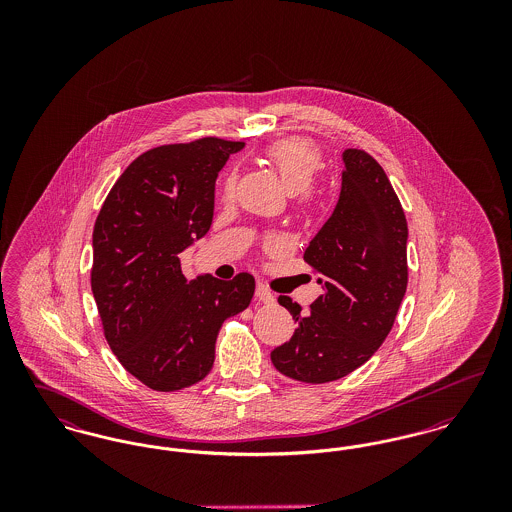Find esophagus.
I'll list each match as a JSON object with an SVG mask.
<instances>
[{
	"mask_svg": "<svg viewBox=\"0 0 512 512\" xmlns=\"http://www.w3.org/2000/svg\"><path fill=\"white\" fill-rule=\"evenodd\" d=\"M255 295H257V299H259V301H263V303H272V301H274V295H272V292L268 290L265 284H261V282L257 284Z\"/></svg>",
	"mask_w": 512,
	"mask_h": 512,
	"instance_id": "obj_1",
	"label": "esophagus"
}]
</instances>
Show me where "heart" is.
<instances>
[{"label": "heart", "instance_id": "1", "mask_svg": "<svg viewBox=\"0 0 512 512\" xmlns=\"http://www.w3.org/2000/svg\"><path fill=\"white\" fill-rule=\"evenodd\" d=\"M263 157L268 165H272L274 171L278 172V176L282 178L288 192H292V194L299 192L303 197H309L307 188L315 180L317 172L320 171V165H322V159H320V153L315 144H311L309 140H303V138L278 140V142H272L270 146L265 147ZM234 188H236V174L230 172L224 178L222 195L230 197L234 194Z\"/></svg>", "mask_w": 512, "mask_h": 512}]
</instances>
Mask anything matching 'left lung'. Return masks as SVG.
I'll return each instance as SVG.
<instances>
[{
    "label": "left lung",
    "mask_w": 512,
    "mask_h": 512,
    "mask_svg": "<svg viewBox=\"0 0 512 512\" xmlns=\"http://www.w3.org/2000/svg\"><path fill=\"white\" fill-rule=\"evenodd\" d=\"M341 192L332 217L305 249L322 295L307 315L288 295L292 340L270 361L284 376L326 384L365 365L384 343L407 292V219L380 163L363 149L343 151Z\"/></svg>",
    "instance_id": "8db88e82"
}]
</instances>
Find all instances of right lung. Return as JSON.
<instances>
[{"instance_id": "right-lung-1", "label": "right lung", "mask_w": 512, "mask_h": 512, "mask_svg": "<svg viewBox=\"0 0 512 512\" xmlns=\"http://www.w3.org/2000/svg\"><path fill=\"white\" fill-rule=\"evenodd\" d=\"M244 142L199 138L149 149L122 172L94 226L92 293L105 340L155 391L203 380L226 318L245 311L255 278L186 280L180 253L213 222L215 182Z\"/></svg>"}]
</instances>
